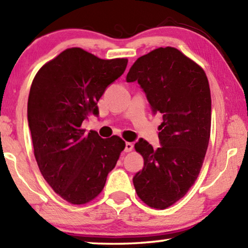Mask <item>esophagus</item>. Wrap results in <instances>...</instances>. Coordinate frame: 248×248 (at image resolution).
I'll use <instances>...</instances> for the list:
<instances>
[{"mask_svg":"<svg viewBox=\"0 0 248 248\" xmlns=\"http://www.w3.org/2000/svg\"><path fill=\"white\" fill-rule=\"evenodd\" d=\"M132 150H133V144L131 143V142H127V143H125V148H124L125 152H131Z\"/></svg>","mask_w":248,"mask_h":248,"instance_id":"1","label":"esophagus"}]
</instances>
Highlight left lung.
Masks as SVG:
<instances>
[{
	"instance_id": "1",
	"label": "left lung",
	"mask_w": 248,
	"mask_h": 248,
	"mask_svg": "<svg viewBox=\"0 0 248 248\" xmlns=\"http://www.w3.org/2000/svg\"><path fill=\"white\" fill-rule=\"evenodd\" d=\"M138 81L154 112L162 146L143 139L134 149L144 159L133 177L137 195L154 209H166L187 194L200 173L211 131V94L205 72L174 47L154 49L134 62L127 82Z\"/></svg>"
}]
</instances>
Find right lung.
<instances>
[{
	"mask_svg": "<svg viewBox=\"0 0 248 248\" xmlns=\"http://www.w3.org/2000/svg\"><path fill=\"white\" fill-rule=\"evenodd\" d=\"M127 63L125 58L104 60L74 47L45 63L32 79L27 117L33 154L46 182L72 204L91 202L102 192L124 150L120 137L102 139L81 127L99 114V98Z\"/></svg>",
	"mask_w": 248,
	"mask_h": 248,
	"instance_id": "right-lung-1",
	"label": "right lung"
}]
</instances>
